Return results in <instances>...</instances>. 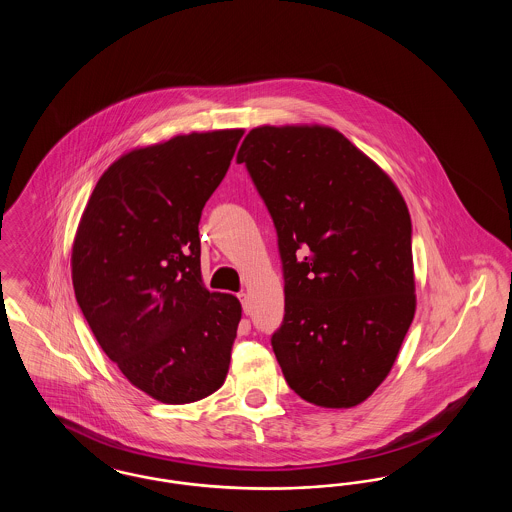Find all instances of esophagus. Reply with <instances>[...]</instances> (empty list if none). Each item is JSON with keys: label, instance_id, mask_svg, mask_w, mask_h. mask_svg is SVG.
<instances>
[{"label": "esophagus", "instance_id": "34e87169", "mask_svg": "<svg viewBox=\"0 0 512 512\" xmlns=\"http://www.w3.org/2000/svg\"><path fill=\"white\" fill-rule=\"evenodd\" d=\"M238 299H240V303H242V307H244V313H249V297H247V293H238Z\"/></svg>", "mask_w": 512, "mask_h": 512}]
</instances>
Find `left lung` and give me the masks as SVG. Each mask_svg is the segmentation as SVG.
Instances as JSON below:
<instances>
[{
  "mask_svg": "<svg viewBox=\"0 0 512 512\" xmlns=\"http://www.w3.org/2000/svg\"><path fill=\"white\" fill-rule=\"evenodd\" d=\"M278 234L284 320L270 343L301 399L349 409L376 390L416 309L411 215L361 149L328 126H259L236 157Z\"/></svg>",
  "mask_w": 512,
  "mask_h": 512,
  "instance_id": "left-lung-1",
  "label": "left lung"
}]
</instances>
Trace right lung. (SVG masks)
<instances>
[{
	"mask_svg": "<svg viewBox=\"0 0 512 512\" xmlns=\"http://www.w3.org/2000/svg\"><path fill=\"white\" fill-rule=\"evenodd\" d=\"M242 136L192 132L124 153L74 236L82 315L128 382L161 403H194L226 380L242 305L203 286L197 226Z\"/></svg>",
	"mask_w": 512,
	"mask_h": 512,
	"instance_id": "1",
	"label": "right lung"
}]
</instances>
